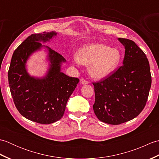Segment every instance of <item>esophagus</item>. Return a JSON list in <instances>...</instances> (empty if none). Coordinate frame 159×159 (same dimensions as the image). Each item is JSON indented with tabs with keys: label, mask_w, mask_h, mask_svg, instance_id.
Here are the masks:
<instances>
[{
	"label": "esophagus",
	"mask_w": 159,
	"mask_h": 159,
	"mask_svg": "<svg viewBox=\"0 0 159 159\" xmlns=\"http://www.w3.org/2000/svg\"><path fill=\"white\" fill-rule=\"evenodd\" d=\"M80 83H81V84H83V85H86V84L88 83V81L84 79H80Z\"/></svg>",
	"instance_id": "34e87169"
}]
</instances>
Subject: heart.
Here are the masks:
<instances>
[{
  "mask_svg": "<svg viewBox=\"0 0 159 159\" xmlns=\"http://www.w3.org/2000/svg\"><path fill=\"white\" fill-rule=\"evenodd\" d=\"M120 60L119 50L102 43L84 46L75 58L77 63L90 65L89 74L96 79H102L110 74L119 65Z\"/></svg>",
  "mask_w": 159,
  "mask_h": 159,
  "instance_id": "heart-1",
  "label": "heart"
}]
</instances>
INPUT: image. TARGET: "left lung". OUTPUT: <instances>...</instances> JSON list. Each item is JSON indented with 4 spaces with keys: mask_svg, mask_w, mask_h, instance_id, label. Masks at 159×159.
<instances>
[{
    "mask_svg": "<svg viewBox=\"0 0 159 159\" xmlns=\"http://www.w3.org/2000/svg\"><path fill=\"white\" fill-rule=\"evenodd\" d=\"M125 48L123 64L106 79L93 83V111L102 122L117 125L134 119L143 111L152 77L149 61L132 40L118 38Z\"/></svg>",
    "mask_w": 159,
    "mask_h": 159,
    "instance_id": "obj_1",
    "label": "left lung"
}]
</instances>
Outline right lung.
Segmentation results:
<instances>
[{
    "instance_id": "1",
    "label": "right lung",
    "mask_w": 159,
    "mask_h": 159,
    "mask_svg": "<svg viewBox=\"0 0 159 159\" xmlns=\"http://www.w3.org/2000/svg\"><path fill=\"white\" fill-rule=\"evenodd\" d=\"M57 33L43 32L29 36L13 52L8 71L9 85L13 102L19 113L35 122L48 124L60 120L67 100L79 82L61 72L64 57L40 42H49ZM42 47L49 51L51 63L47 76L41 79L30 76L25 69L29 56Z\"/></svg>"
}]
</instances>
